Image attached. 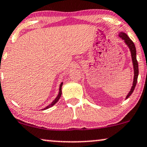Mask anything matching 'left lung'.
<instances>
[{"instance_id": "obj_1", "label": "left lung", "mask_w": 147, "mask_h": 147, "mask_svg": "<svg viewBox=\"0 0 147 147\" xmlns=\"http://www.w3.org/2000/svg\"><path fill=\"white\" fill-rule=\"evenodd\" d=\"M119 36L122 40H124L126 45L129 47V51L131 53V60H132L133 63V67H134V81L132 83V86L131 87V90L129 91V92L128 93L127 96H126L125 99H127L129 96H131V94H132L134 90L136 85L137 80H138V64L136 60V49L135 45L134 43L132 40L129 38V36H127L125 33L123 32H119Z\"/></svg>"}]
</instances>
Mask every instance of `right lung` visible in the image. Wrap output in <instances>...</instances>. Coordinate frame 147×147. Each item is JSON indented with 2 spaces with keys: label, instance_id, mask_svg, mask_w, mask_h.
Listing matches in <instances>:
<instances>
[{
  "label": "right lung",
  "instance_id": "1",
  "mask_svg": "<svg viewBox=\"0 0 147 147\" xmlns=\"http://www.w3.org/2000/svg\"><path fill=\"white\" fill-rule=\"evenodd\" d=\"M62 85H63V82L61 83V84H60V89H59V93H58V95H57V97L55 98V100H53V101L52 102H51V104H50L49 105H48L47 107H46L45 108H44V109H42V110H46V109H49V108H50V107H53V106L56 103L57 101H58L59 99H60V97H61V95H62Z\"/></svg>",
  "mask_w": 147,
  "mask_h": 147
}]
</instances>
